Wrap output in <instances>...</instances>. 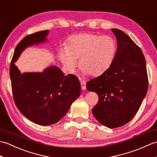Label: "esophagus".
I'll use <instances>...</instances> for the list:
<instances>
[{"mask_svg": "<svg viewBox=\"0 0 157 157\" xmlns=\"http://www.w3.org/2000/svg\"><path fill=\"white\" fill-rule=\"evenodd\" d=\"M79 81H80V85L81 88L83 90H85L86 87V82L84 80H82V79H79Z\"/></svg>", "mask_w": 157, "mask_h": 157, "instance_id": "esophagus-1", "label": "esophagus"}]
</instances>
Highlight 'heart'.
<instances>
[{
    "label": "heart",
    "instance_id": "b5f03b06",
    "mask_svg": "<svg viewBox=\"0 0 157 157\" xmlns=\"http://www.w3.org/2000/svg\"><path fill=\"white\" fill-rule=\"evenodd\" d=\"M116 51V42L111 36L84 33L70 36L67 46L60 48L59 56L70 71H74L79 59L84 74L97 76L111 66Z\"/></svg>",
    "mask_w": 157,
    "mask_h": 157
}]
</instances>
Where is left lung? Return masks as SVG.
<instances>
[{
    "mask_svg": "<svg viewBox=\"0 0 157 157\" xmlns=\"http://www.w3.org/2000/svg\"><path fill=\"white\" fill-rule=\"evenodd\" d=\"M111 31L117 44L114 61L102 75L86 83V88L98 96L92 109L95 118L116 128L131 121L138 111L147 93L148 79L140 48L121 30Z\"/></svg>",
    "mask_w": 157,
    "mask_h": 157,
    "instance_id": "left-lung-1",
    "label": "left lung"
}]
</instances>
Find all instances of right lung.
Instances as JSON below:
<instances>
[{"label": "right lung", "instance_id": "add662e5", "mask_svg": "<svg viewBox=\"0 0 157 157\" xmlns=\"http://www.w3.org/2000/svg\"><path fill=\"white\" fill-rule=\"evenodd\" d=\"M48 32V30L36 32L19 42L9 72L17 107L26 118L41 125H52L61 120L81 93L80 83L77 76L65 75L55 66L49 67L42 73L21 74L14 64L25 48L45 42Z\"/></svg>", "mask_w": 157, "mask_h": 157}]
</instances>
